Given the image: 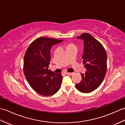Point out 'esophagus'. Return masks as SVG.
Here are the masks:
<instances>
[{
    "label": "esophagus",
    "mask_w": 125,
    "mask_h": 125,
    "mask_svg": "<svg viewBox=\"0 0 125 125\" xmlns=\"http://www.w3.org/2000/svg\"><path fill=\"white\" fill-rule=\"evenodd\" d=\"M66 74H67V75H68L71 76V75H73V73H66Z\"/></svg>",
    "instance_id": "1"
}]
</instances>
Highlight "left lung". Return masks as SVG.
Segmentation results:
<instances>
[{"instance_id":"8db88e82","label":"left lung","mask_w":125,"mask_h":125,"mask_svg":"<svg viewBox=\"0 0 125 125\" xmlns=\"http://www.w3.org/2000/svg\"><path fill=\"white\" fill-rule=\"evenodd\" d=\"M84 41V52L82 57L86 71L81 74L82 81L76 84L79 91L90 93L102 84L107 70V54L100 42L88 33L76 37Z\"/></svg>"}]
</instances>
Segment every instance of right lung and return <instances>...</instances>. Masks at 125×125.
Instances as JSON below:
<instances>
[{"mask_svg":"<svg viewBox=\"0 0 125 125\" xmlns=\"http://www.w3.org/2000/svg\"><path fill=\"white\" fill-rule=\"evenodd\" d=\"M62 40L39 38L31 42L25 52L23 73L34 91L43 96L55 94L59 90L63 77L48 69L52 46Z\"/></svg>","mask_w":125,"mask_h":125,"instance_id":"add662e5","label":"right lung"}]
</instances>
